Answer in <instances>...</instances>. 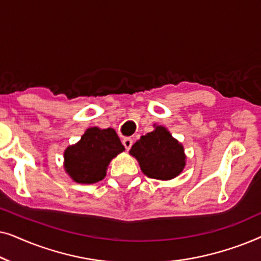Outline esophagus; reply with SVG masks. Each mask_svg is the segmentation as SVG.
Segmentation results:
<instances>
[{
    "instance_id": "obj_1",
    "label": "esophagus",
    "mask_w": 261,
    "mask_h": 261,
    "mask_svg": "<svg viewBox=\"0 0 261 261\" xmlns=\"http://www.w3.org/2000/svg\"><path fill=\"white\" fill-rule=\"evenodd\" d=\"M122 144L124 146V148H126L127 151H129L130 147H132V145H133V140H132L130 138H124L123 140H122Z\"/></svg>"
}]
</instances>
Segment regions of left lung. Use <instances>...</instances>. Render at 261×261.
Returning a JSON list of instances; mask_svg holds the SVG:
<instances>
[{"label":"left lung","mask_w":261,"mask_h":261,"mask_svg":"<svg viewBox=\"0 0 261 261\" xmlns=\"http://www.w3.org/2000/svg\"><path fill=\"white\" fill-rule=\"evenodd\" d=\"M129 153L138 159L142 172L154 179H172L185 166L183 146L162 126L142 135Z\"/></svg>","instance_id":"1"}]
</instances>
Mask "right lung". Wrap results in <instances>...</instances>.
<instances>
[{
    "mask_svg": "<svg viewBox=\"0 0 261 261\" xmlns=\"http://www.w3.org/2000/svg\"><path fill=\"white\" fill-rule=\"evenodd\" d=\"M122 151L123 145L113 128H89L78 144L66 148L65 170L77 183H96L105 178L110 160Z\"/></svg>",
    "mask_w": 261,
    "mask_h": 261,
    "instance_id": "add662e5",
    "label": "right lung"
}]
</instances>
